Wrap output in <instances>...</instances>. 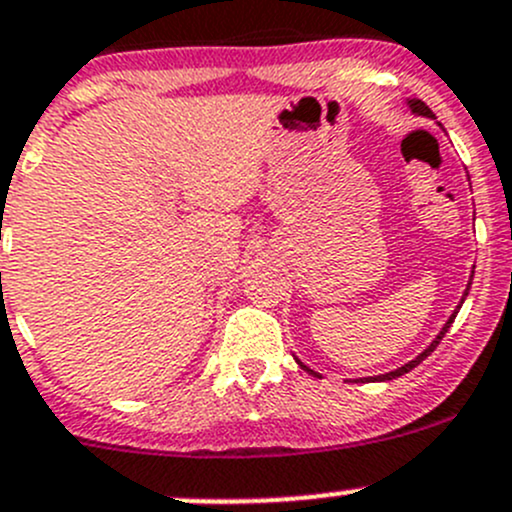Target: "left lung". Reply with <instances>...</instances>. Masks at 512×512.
Masks as SVG:
<instances>
[{
    "mask_svg": "<svg viewBox=\"0 0 512 512\" xmlns=\"http://www.w3.org/2000/svg\"><path fill=\"white\" fill-rule=\"evenodd\" d=\"M409 106H411V111H414V113H416V116H426V118H433V111H431V108H428V106H426V103H423V101H418V98H414V101H409ZM468 289H471V282H468ZM468 289H466V292H463V299H466ZM463 299H461V304H463ZM461 304H458V307H456V312H453V314H451V317H448V322H446V324H443L441 334H438V337H436V339H433V342H431V347H428V349H423V352H421V354H418L414 361H409V364H404V366H401V369H396V371H389V374H381V376H376V381H391V379H396V376H404V374H409V371H411V369H414V366H418V364H421V361H423V359H426V356H428V354H431V352H433V349H436V347H438V342H441V339H443V334H446V332H448V329H451V324H453V319H456V314H458V309H461ZM297 361H299V359H297ZM299 366H302V369H304V371H309V374H312V376H319V374H317V371H312V369H309V366H304V364H302V361H299Z\"/></svg>",
    "mask_w": 512,
    "mask_h": 512,
    "instance_id": "obj_1",
    "label": "left lung"
}]
</instances>
